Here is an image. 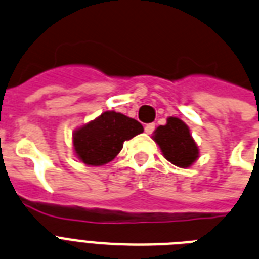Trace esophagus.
Listing matches in <instances>:
<instances>
[{"instance_id": "esophagus-1", "label": "esophagus", "mask_w": 259, "mask_h": 259, "mask_svg": "<svg viewBox=\"0 0 259 259\" xmlns=\"http://www.w3.org/2000/svg\"><path fill=\"white\" fill-rule=\"evenodd\" d=\"M144 131L147 132V134H152V132L155 131V124H146V125H144Z\"/></svg>"}]
</instances>
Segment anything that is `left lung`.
Masks as SVG:
<instances>
[{"label": "left lung", "mask_w": 259, "mask_h": 259, "mask_svg": "<svg viewBox=\"0 0 259 259\" xmlns=\"http://www.w3.org/2000/svg\"><path fill=\"white\" fill-rule=\"evenodd\" d=\"M154 140L159 144L163 155L173 165L188 167L198 157V148L182 120L169 117L166 125H159Z\"/></svg>", "instance_id": "8db88e82"}]
</instances>
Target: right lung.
<instances>
[{
	"label": "right lung",
	"instance_id": "right-lung-1",
	"mask_svg": "<svg viewBox=\"0 0 259 259\" xmlns=\"http://www.w3.org/2000/svg\"><path fill=\"white\" fill-rule=\"evenodd\" d=\"M143 132L135 119L113 111L104 112L74 134V150L83 163L100 166L108 163L121 151L123 143Z\"/></svg>",
	"mask_w": 259,
	"mask_h": 259
}]
</instances>
